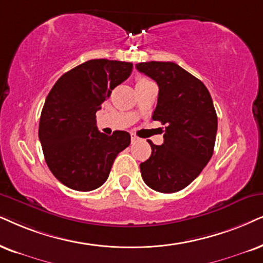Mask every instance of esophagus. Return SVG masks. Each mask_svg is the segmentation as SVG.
Instances as JSON below:
<instances>
[{
    "label": "esophagus",
    "instance_id": "esophagus-1",
    "mask_svg": "<svg viewBox=\"0 0 263 263\" xmlns=\"http://www.w3.org/2000/svg\"><path fill=\"white\" fill-rule=\"evenodd\" d=\"M131 141H132V143L137 142L138 141V137L135 134H131Z\"/></svg>",
    "mask_w": 263,
    "mask_h": 263
}]
</instances>
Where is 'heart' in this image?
<instances>
[{
  "label": "heart",
  "instance_id": "b5f03b06",
  "mask_svg": "<svg viewBox=\"0 0 263 263\" xmlns=\"http://www.w3.org/2000/svg\"><path fill=\"white\" fill-rule=\"evenodd\" d=\"M145 82H149V80L145 79V78H143V76H138V78L136 79V86L145 84Z\"/></svg>",
  "mask_w": 263,
  "mask_h": 263
}]
</instances>
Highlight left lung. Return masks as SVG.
Returning <instances> with one entry per match:
<instances>
[{
	"label": "left lung",
	"mask_w": 263,
	"mask_h": 263,
	"mask_svg": "<svg viewBox=\"0 0 263 263\" xmlns=\"http://www.w3.org/2000/svg\"><path fill=\"white\" fill-rule=\"evenodd\" d=\"M136 68L158 84L152 118L166 125L161 145L148 141L152 155L139 165L142 178L156 192H178L200 175L214 154L217 115L210 92L176 63L145 62Z\"/></svg>",
	"instance_id": "1"
}]
</instances>
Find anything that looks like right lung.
I'll return each instance as SVG.
<instances>
[{
    "mask_svg": "<svg viewBox=\"0 0 263 263\" xmlns=\"http://www.w3.org/2000/svg\"><path fill=\"white\" fill-rule=\"evenodd\" d=\"M132 68V63L92 59L62 75L49 91L39 138L48 168L66 187L79 192L101 187L116 156L131 143L126 131L99 132L96 112Z\"/></svg>",
    "mask_w": 263,
    "mask_h": 263,
    "instance_id": "obj_1",
    "label": "right lung"
}]
</instances>
